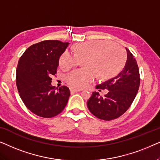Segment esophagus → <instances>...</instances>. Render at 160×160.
<instances>
[{
  "label": "esophagus",
  "mask_w": 160,
  "mask_h": 160,
  "mask_svg": "<svg viewBox=\"0 0 160 160\" xmlns=\"http://www.w3.org/2000/svg\"><path fill=\"white\" fill-rule=\"evenodd\" d=\"M70 91H71V92H79V91H81L82 89H78V88H70Z\"/></svg>",
  "instance_id": "obj_1"
}]
</instances>
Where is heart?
Segmentation results:
<instances>
[{
    "label": "heart",
    "instance_id": "1",
    "mask_svg": "<svg viewBox=\"0 0 160 160\" xmlns=\"http://www.w3.org/2000/svg\"><path fill=\"white\" fill-rule=\"evenodd\" d=\"M74 55L65 51L59 58V66L63 70L70 69L85 59L83 69L72 70L66 74L68 85L76 88L86 86L94 80L97 73L100 78H108L113 74L122 58V51L113 42L93 41L77 44Z\"/></svg>",
    "mask_w": 160,
    "mask_h": 160
}]
</instances>
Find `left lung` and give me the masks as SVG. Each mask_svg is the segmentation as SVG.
<instances>
[{"label":"left lung","instance_id":"obj_1","mask_svg":"<svg viewBox=\"0 0 160 160\" xmlns=\"http://www.w3.org/2000/svg\"><path fill=\"white\" fill-rule=\"evenodd\" d=\"M140 82L137 61L126 48V59L121 71L112 78L96 86L97 89H108V93L101 97L99 92H93L87 102L88 110L102 120L118 118L130 107L137 95Z\"/></svg>","mask_w":160,"mask_h":160}]
</instances>
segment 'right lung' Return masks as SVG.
Instances as JSON below:
<instances>
[{
    "label": "right lung",
    "instance_id": "1",
    "mask_svg": "<svg viewBox=\"0 0 160 160\" xmlns=\"http://www.w3.org/2000/svg\"><path fill=\"white\" fill-rule=\"evenodd\" d=\"M58 40H45L29 47L18 61L16 84L28 109L43 118L63 111L70 96L69 88L51 85L57 72L59 58L69 45Z\"/></svg>",
    "mask_w": 160,
    "mask_h": 160
}]
</instances>
